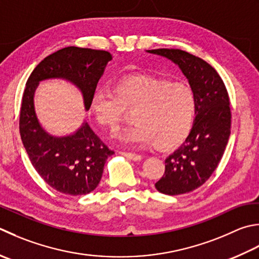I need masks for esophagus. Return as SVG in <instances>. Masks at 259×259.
Listing matches in <instances>:
<instances>
[{"instance_id": "obj_1", "label": "esophagus", "mask_w": 259, "mask_h": 259, "mask_svg": "<svg viewBox=\"0 0 259 259\" xmlns=\"http://www.w3.org/2000/svg\"><path fill=\"white\" fill-rule=\"evenodd\" d=\"M120 154H121V155H123V156H125L126 158L133 159V160H135V161H138V160H140V159H141V156H140V155H138V154H135V153H126V151H121Z\"/></svg>"}]
</instances>
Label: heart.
Returning <instances> with one entry per match:
<instances>
[{"label":"heart","instance_id":"obj_1","mask_svg":"<svg viewBox=\"0 0 259 259\" xmlns=\"http://www.w3.org/2000/svg\"><path fill=\"white\" fill-rule=\"evenodd\" d=\"M196 106V95L190 85L147 75L124 76L115 80L112 91L98 89L91 99L96 120L109 129L118 125L125 110H134L135 123L116 136L121 143H154L158 148H169L186 138Z\"/></svg>","mask_w":259,"mask_h":259}]
</instances>
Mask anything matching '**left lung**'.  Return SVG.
<instances>
[{"mask_svg": "<svg viewBox=\"0 0 259 259\" xmlns=\"http://www.w3.org/2000/svg\"><path fill=\"white\" fill-rule=\"evenodd\" d=\"M147 52L179 66L196 95V113L191 133L165 159V173L155 184L163 194H185L210 179L225 153L231 125L229 95L220 75L205 60L180 49Z\"/></svg>", "mask_w": 259, "mask_h": 259, "instance_id": "left-lung-1", "label": "left lung"}]
</instances>
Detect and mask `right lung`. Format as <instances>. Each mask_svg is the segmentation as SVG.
I'll use <instances>...</instances> for the list:
<instances>
[{
  "label": "right lung",
  "mask_w": 259,
  "mask_h": 259,
  "mask_svg": "<svg viewBox=\"0 0 259 259\" xmlns=\"http://www.w3.org/2000/svg\"><path fill=\"white\" fill-rule=\"evenodd\" d=\"M112 56L105 50L65 47L49 55L33 69L25 84L20 108V135L29 159L41 179L66 195L91 193L99 185L104 164L114 151L109 149L84 122L75 134L54 137L42 129L33 106L40 80L64 78L80 90L85 109Z\"/></svg>",
  "instance_id": "obj_1"
}]
</instances>
